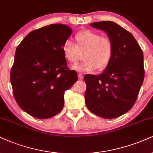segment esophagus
Instances as JSON below:
<instances>
[{
    "mask_svg": "<svg viewBox=\"0 0 153 153\" xmlns=\"http://www.w3.org/2000/svg\"><path fill=\"white\" fill-rule=\"evenodd\" d=\"M83 78H84V76H83V75L82 74H81V73L78 74V79H79L82 80Z\"/></svg>",
    "mask_w": 153,
    "mask_h": 153,
    "instance_id": "obj_1",
    "label": "esophagus"
}]
</instances>
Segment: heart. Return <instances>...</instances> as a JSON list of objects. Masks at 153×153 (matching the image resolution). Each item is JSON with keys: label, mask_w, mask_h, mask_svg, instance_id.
Here are the masks:
<instances>
[{"label": "heart", "mask_w": 153, "mask_h": 153, "mask_svg": "<svg viewBox=\"0 0 153 153\" xmlns=\"http://www.w3.org/2000/svg\"><path fill=\"white\" fill-rule=\"evenodd\" d=\"M75 39L76 45L70 39H67L62 48L65 59L71 63L79 59V51L86 50L83 57L84 61L71 66L73 69L90 72L97 68L102 70L109 65L114 54V45L110 39L88 30L77 33Z\"/></svg>", "instance_id": "obj_1"}]
</instances>
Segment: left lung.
I'll return each instance as SVG.
<instances>
[{
	"label": "left lung",
	"mask_w": 153,
	"mask_h": 153,
	"mask_svg": "<svg viewBox=\"0 0 153 153\" xmlns=\"http://www.w3.org/2000/svg\"><path fill=\"white\" fill-rule=\"evenodd\" d=\"M90 25L107 34L114 54L101 74L84 76L86 105L98 116L115 118L128 112L136 101L145 75L143 51L133 35L116 22H96Z\"/></svg>",
	"instance_id": "1"
}]
</instances>
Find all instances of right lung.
I'll return each mask as SVG.
<instances>
[{"mask_svg": "<svg viewBox=\"0 0 153 153\" xmlns=\"http://www.w3.org/2000/svg\"><path fill=\"white\" fill-rule=\"evenodd\" d=\"M71 33L65 25H49L30 32L16 49L10 71L13 95L32 116L45 119L59 114L65 91L78 79L62 49Z\"/></svg>", "mask_w": 153, "mask_h": 153, "instance_id": "add662e5", "label": "right lung"}]
</instances>
